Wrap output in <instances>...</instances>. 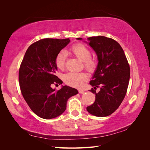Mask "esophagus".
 <instances>
[{
  "label": "esophagus",
  "instance_id": "esophagus-1",
  "mask_svg": "<svg viewBox=\"0 0 150 150\" xmlns=\"http://www.w3.org/2000/svg\"><path fill=\"white\" fill-rule=\"evenodd\" d=\"M78 91H79V93L80 94H83L84 93V91L83 89H79Z\"/></svg>",
  "mask_w": 150,
  "mask_h": 150
}]
</instances>
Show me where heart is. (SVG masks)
I'll return each mask as SVG.
<instances>
[{
	"mask_svg": "<svg viewBox=\"0 0 150 150\" xmlns=\"http://www.w3.org/2000/svg\"><path fill=\"white\" fill-rule=\"evenodd\" d=\"M69 52L84 62V67L89 72H93L96 69L98 61L96 59L91 57V51L83 44H76L72 46ZM66 61V53L64 51L59 52L55 57V65L58 69H64ZM88 76L85 72H69L64 76V82L74 87H80L88 80Z\"/></svg>",
	"mask_w": 150,
	"mask_h": 150,
	"instance_id": "obj_1",
	"label": "heart"
}]
</instances>
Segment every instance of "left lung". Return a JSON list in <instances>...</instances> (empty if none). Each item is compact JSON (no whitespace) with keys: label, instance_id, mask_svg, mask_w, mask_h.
Listing matches in <instances>:
<instances>
[{"label":"left lung","instance_id":"1","mask_svg":"<svg viewBox=\"0 0 150 150\" xmlns=\"http://www.w3.org/2000/svg\"><path fill=\"white\" fill-rule=\"evenodd\" d=\"M88 39L97 54L98 64L89 83L94 87L89 91L95 94L96 99L86 109L94 116H108L119 108L126 96L130 77L129 65L123 49L114 39L104 36ZM97 87L100 88L98 93L96 92Z\"/></svg>","mask_w":150,"mask_h":150}]
</instances>
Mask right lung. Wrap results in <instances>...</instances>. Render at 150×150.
Masks as SVG:
<instances>
[{
	"instance_id": "add662e5",
	"label": "right lung",
	"mask_w": 150,
	"mask_h": 150,
	"mask_svg": "<svg viewBox=\"0 0 150 150\" xmlns=\"http://www.w3.org/2000/svg\"><path fill=\"white\" fill-rule=\"evenodd\" d=\"M69 39H43L28 47L20 66L19 82L21 91L27 104L36 115L52 119L66 109L68 99L78 93L69 86L56 91L52 84H62L56 76L55 57L69 43Z\"/></svg>"
}]
</instances>
